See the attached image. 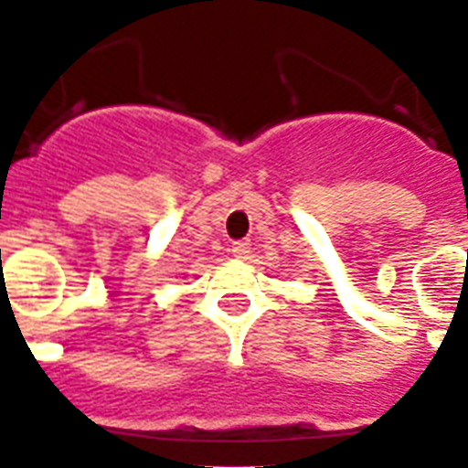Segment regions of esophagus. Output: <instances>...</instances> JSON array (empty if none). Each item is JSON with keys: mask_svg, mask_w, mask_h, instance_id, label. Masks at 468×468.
Returning <instances> with one entry per match:
<instances>
[{"mask_svg": "<svg viewBox=\"0 0 468 468\" xmlns=\"http://www.w3.org/2000/svg\"><path fill=\"white\" fill-rule=\"evenodd\" d=\"M230 252H233V257H238V260H248L250 242L248 240L233 242V245H230Z\"/></svg>", "mask_w": 468, "mask_h": 468, "instance_id": "esophagus-1", "label": "esophagus"}]
</instances>
